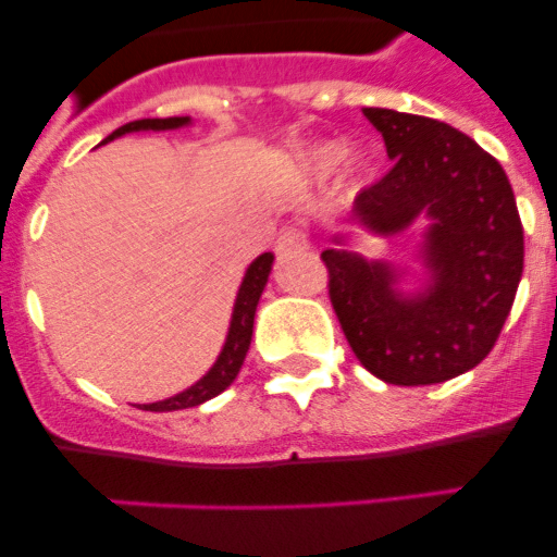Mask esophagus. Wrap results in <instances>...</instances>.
Returning <instances> with one entry per match:
<instances>
[{
    "label": "esophagus",
    "mask_w": 557,
    "mask_h": 557,
    "mask_svg": "<svg viewBox=\"0 0 557 557\" xmlns=\"http://www.w3.org/2000/svg\"><path fill=\"white\" fill-rule=\"evenodd\" d=\"M309 248V236L304 234L298 225H287V228L278 231V239H275V250L282 256L295 253V250H307Z\"/></svg>",
    "instance_id": "34e87169"
}]
</instances>
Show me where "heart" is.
Segmentation results:
<instances>
[{"mask_svg": "<svg viewBox=\"0 0 557 557\" xmlns=\"http://www.w3.org/2000/svg\"><path fill=\"white\" fill-rule=\"evenodd\" d=\"M343 159V145L337 141H326V145H318L312 152H309V164L318 172H329L337 166V161ZM354 164H362L366 161V152H354Z\"/></svg>", "mask_w": 557, "mask_h": 557, "instance_id": "heart-1", "label": "heart"}]
</instances>
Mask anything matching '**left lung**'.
Here are the masks:
<instances>
[{
    "mask_svg": "<svg viewBox=\"0 0 557 557\" xmlns=\"http://www.w3.org/2000/svg\"><path fill=\"white\" fill-rule=\"evenodd\" d=\"M385 139L393 170L354 200L351 220L396 236L426 220L421 289H401L405 268L366 259L334 236L323 250L329 295L348 346L387 385H437L488 357L524 270V231L513 189L494 156L446 122L391 108L362 111Z\"/></svg>",
    "mask_w": 557,
    "mask_h": 557,
    "instance_id": "obj_1",
    "label": "left lung"
}]
</instances>
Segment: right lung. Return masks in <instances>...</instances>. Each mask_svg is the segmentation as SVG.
I'll return each mask as SVG.
<instances>
[{
  "label": "right lung",
  "instance_id": "obj_1",
  "mask_svg": "<svg viewBox=\"0 0 557 557\" xmlns=\"http://www.w3.org/2000/svg\"><path fill=\"white\" fill-rule=\"evenodd\" d=\"M191 125L189 116H166V120H136L127 122V125L116 127V131L108 136L106 141H113L116 136H125V133H136V131H178V127ZM273 253H262L256 256L253 262L248 264L243 275V284L236 289V301H234V312H231V326L228 334H225L223 351L220 357L214 359V366L206 371V376H200L198 382L186 391L175 393V396L164 398V401H152V405H139L141 410L150 412H170V410H186V407H198L209 398L220 396L225 387L231 385L239 373L245 362V354L250 348V337H253V314H256V304L262 298L264 287H268L270 270H273Z\"/></svg>",
  "mask_w": 557,
  "mask_h": 557
}]
</instances>
